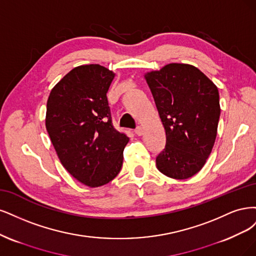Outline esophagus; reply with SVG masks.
Here are the masks:
<instances>
[{"label": "esophagus", "instance_id": "34e87169", "mask_svg": "<svg viewBox=\"0 0 256 256\" xmlns=\"http://www.w3.org/2000/svg\"><path fill=\"white\" fill-rule=\"evenodd\" d=\"M142 126H137L136 128V130H135V134L137 135V136H142Z\"/></svg>", "mask_w": 256, "mask_h": 256}]
</instances>
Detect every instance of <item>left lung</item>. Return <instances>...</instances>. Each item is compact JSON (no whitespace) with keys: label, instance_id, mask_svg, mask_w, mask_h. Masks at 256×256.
Here are the masks:
<instances>
[{"label":"left lung","instance_id":"left-lung-1","mask_svg":"<svg viewBox=\"0 0 256 256\" xmlns=\"http://www.w3.org/2000/svg\"><path fill=\"white\" fill-rule=\"evenodd\" d=\"M166 132L156 167L171 178L199 172L212 152L220 117L217 86L194 66L169 64L144 74Z\"/></svg>","mask_w":256,"mask_h":256}]
</instances>
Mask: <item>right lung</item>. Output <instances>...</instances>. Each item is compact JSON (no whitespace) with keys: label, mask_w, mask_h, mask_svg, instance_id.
<instances>
[{"label":"right lung","mask_w":256,"mask_h":256,"mask_svg":"<svg viewBox=\"0 0 256 256\" xmlns=\"http://www.w3.org/2000/svg\"><path fill=\"white\" fill-rule=\"evenodd\" d=\"M114 73L100 64L72 69L51 90L46 128L64 169L89 187L118 176L128 137L116 130L106 94Z\"/></svg>","instance_id":"right-lung-1"}]
</instances>
